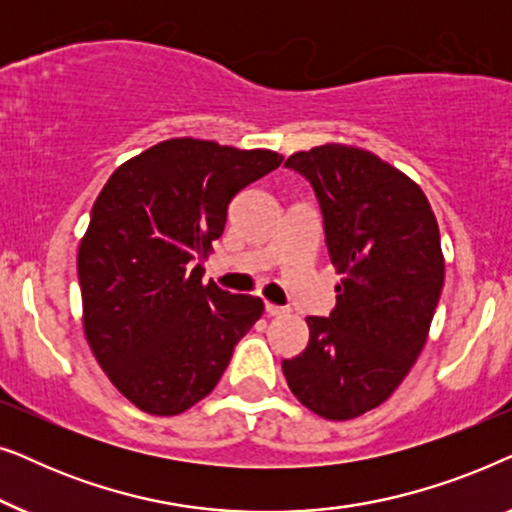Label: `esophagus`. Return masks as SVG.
Here are the masks:
<instances>
[{
    "mask_svg": "<svg viewBox=\"0 0 512 512\" xmlns=\"http://www.w3.org/2000/svg\"><path fill=\"white\" fill-rule=\"evenodd\" d=\"M265 312L270 314V317H282V314H289V310L282 305H275V303H265Z\"/></svg>",
    "mask_w": 512,
    "mask_h": 512,
    "instance_id": "34e87169",
    "label": "esophagus"
}]
</instances>
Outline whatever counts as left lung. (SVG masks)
<instances>
[{
	"instance_id": "8db88e82",
	"label": "left lung",
	"mask_w": 512,
	"mask_h": 512,
	"mask_svg": "<svg viewBox=\"0 0 512 512\" xmlns=\"http://www.w3.org/2000/svg\"><path fill=\"white\" fill-rule=\"evenodd\" d=\"M284 165L314 188L342 279L331 317H307L310 342L282 370L305 408L345 422L387 401L422 354L445 282L438 221L422 188L370 151L324 144Z\"/></svg>"
}]
</instances>
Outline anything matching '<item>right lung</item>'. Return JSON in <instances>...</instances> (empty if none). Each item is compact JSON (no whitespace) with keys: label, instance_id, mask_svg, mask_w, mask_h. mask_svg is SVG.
I'll use <instances>...</instances> for the list:
<instances>
[{"label":"right lung","instance_id":"right-lung-1","mask_svg":"<svg viewBox=\"0 0 512 512\" xmlns=\"http://www.w3.org/2000/svg\"><path fill=\"white\" fill-rule=\"evenodd\" d=\"M282 156L167 139L97 195L79 247L83 331L111 384L149 415H179L221 380L263 300L202 284V258L242 188Z\"/></svg>","mask_w":512,"mask_h":512}]
</instances>
